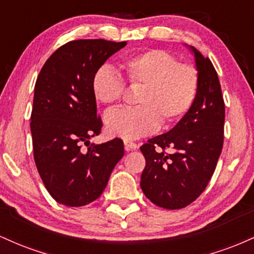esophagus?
Segmentation results:
<instances>
[{"instance_id":"obj_1","label":"esophagus","mask_w":254,"mask_h":254,"mask_svg":"<svg viewBox=\"0 0 254 254\" xmlns=\"http://www.w3.org/2000/svg\"><path fill=\"white\" fill-rule=\"evenodd\" d=\"M124 145H125V149L127 150L137 149V148H138V145H137L136 142L131 141V139H124Z\"/></svg>"}]
</instances>
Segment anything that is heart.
<instances>
[{
	"label": "heart",
	"instance_id": "obj_1",
	"mask_svg": "<svg viewBox=\"0 0 254 254\" xmlns=\"http://www.w3.org/2000/svg\"><path fill=\"white\" fill-rule=\"evenodd\" d=\"M127 83L141 87L135 107L110 111L105 125L111 135L139 138L155 132L160 124L177 123L190 111L197 98L199 75L193 64L178 62L162 49H150L122 62ZM95 99L115 105L124 97L125 83L109 66H101L92 78Z\"/></svg>",
	"mask_w": 254,
	"mask_h": 254
}]
</instances>
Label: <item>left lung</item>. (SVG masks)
<instances>
[{"label": "left lung", "mask_w": 254, "mask_h": 254, "mask_svg": "<svg viewBox=\"0 0 254 254\" xmlns=\"http://www.w3.org/2000/svg\"><path fill=\"white\" fill-rule=\"evenodd\" d=\"M199 75L197 98L173 129L141 147L145 167L141 188L164 209H183L210 182L224 138V100L217 72L208 57L192 48Z\"/></svg>", "instance_id": "8db88e82"}]
</instances>
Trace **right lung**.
Wrapping results in <instances>:
<instances>
[{
    "label": "right lung",
    "instance_id": "right-lung-1",
    "mask_svg": "<svg viewBox=\"0 0 254 254\" xmlns=\"http://www.w3.org/2000/svg\"><path fill=\"white\" fill-rule=\"evenodd\" d=\"M125 45L71 40L48 58L38 75L31 113L34 162L46 190L64 205L83 206L98 199L124 155L121 138L101 144H90L89 138L103 127L93 75Z\"/></svg>",
    "mask_w": 254,
    "mask_h": 254
}]
</instances>
